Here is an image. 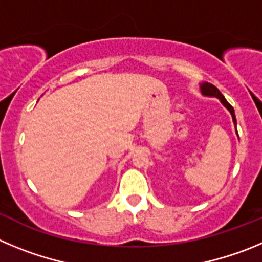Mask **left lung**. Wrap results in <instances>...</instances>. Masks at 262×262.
<instances>
[{"label": "left lung", "instance_id": "8db88e82", "mask_svg": "<svg viewBox=\"0 0 262 262\" xmlns=\"http://www.w3.org/2000/svg\"><path fill=\"white\" fill-rule=\"evenodd\" d=\"M201 91H202V94H204V95L216 96V98H218L219 100H221V102L223 103V105H225V107L227 108L228 111H230L231 115H232V120H234V124H235V125H236V119H235L234 108H232V105H231L230 103H228L227 100H226L225 96H223L222 94H221V91H219L218 89H216V87L214 86V84L209 83V82H204V83L201 84Z\"/></svg>", "mask_w": 262, "mask_h": 262}]
</instances>
